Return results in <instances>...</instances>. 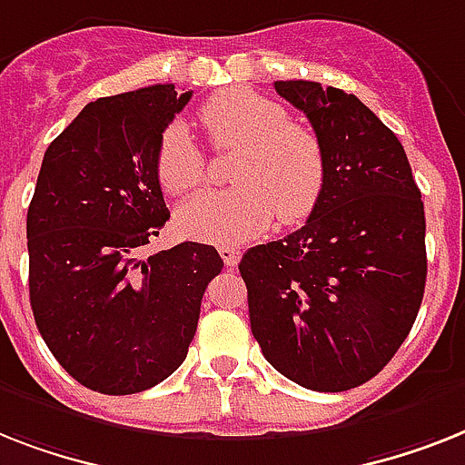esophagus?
Returning a JSON list of instances; mask_svg holds the SVG:
<instances>
[{
    "label": "esophagus",
    "mask_w": 465,
    "mask_h": 465,
    "mask_svg": "<svg viewBox=\"0 0 465 465\" xmlns=\"http://www.w3.org/2000/svg\"><path fill=\"white\" fill-rule=\"evenodd\" d=\"M218 254H221V259L225 261V266L235 268L237 263H240L242 252L237 247H221V249H218Z\"/></svg>",
    "instance_id": "34e87169"
}]
</instances>
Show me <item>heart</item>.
I'll return each mask as SVG.
<instances>
[{
    "label": "heart",
    "instance_id": "obj_1",
    "mask_svg": "<svg viewBox=\"0 0 465 465\" xmlns=\"http://www.w3.org/2000/svg\"><path fill=\"white\" fill-rule=\"evenodd\" d=\"M216 152L240 149L230 180L237 187L204 192L178 211L185 235L213 244L242 242L273 223L292 225L313 213L325 190L328 161L321 137L290 121L282 104L247 87L218 92L199 109ZM156 178L173 197L206 180V156L183 123H171L156 147Z\"/></svg>",
    "mask_w": 465,
    "mask_h": 465
}]
</instances>
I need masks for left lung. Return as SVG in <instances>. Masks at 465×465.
Here are the masks:
<instances>
[{
    "instance_id": "1",
    "label": "left lung",
    "mask_w": 465,
    "mask_h": 465,
    "mask_svg": "<svg viewBox=\"0 0 465 465\" xmlns=\"http://www.w3.org/2000/svg\"><path fill=\"white\" fill-rule=\"evenodd\" d=\"M328 161L306 223L240 261L266 361L313 392L359 387L390 363L425 292V211L401 142L354 94L278 80Z\"/></svg>"
}]
</instances>
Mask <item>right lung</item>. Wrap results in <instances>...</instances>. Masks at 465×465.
<instances>
[{
  "label": "right lung",
  "instance_id": "1",
  "mask_svg": "<svg viewBox=\"0 0 465 465\" xmlns=\"http://www.w3.org/2000/svg\"><path fill=\"white\" fill-rule=\"evenodd\" d=\"M190 97L152 85L90 102L42 159L28 206L30 306L54 359L94 392H144L175 373L223 268L199 242L142 256L171 218L159 137Z\"/></svg>",
  "mask_w": 465,
  "mask_h": 465
}]
</instances>
